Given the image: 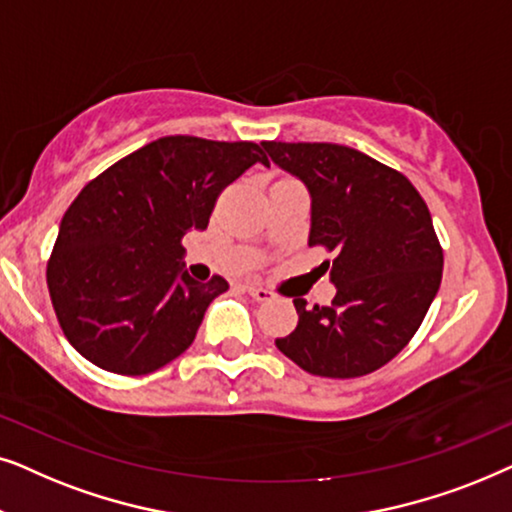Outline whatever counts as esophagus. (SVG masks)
Returning <instances> with one entry per match:
<instances>
[{"instance_id": "esophagus-1", "label": "esophagus", "mask_w": 512, "mask_h": 512, "mask_svg": "<svg viewBox=\"0 0 512 512\" xmlns=\"http://www.w3.org/2000/svg\"><path fill=\"white\" fill-rule=\"evenodd\" d=\"M243 290L248 292V295L255 299V302H267V299L274 297V292L267 290V288H262V285H257V283H245Z\"/></svg>"}]
</instances>
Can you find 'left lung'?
<instances>
[{
  "label": "left lung",
  "instance_id": "left-lung-1",
  "mask_svg": "<svg viewBox=\"0 0 512 512\" xmlns=\"http://www.w3.org/2000/svg\"><path fill=\"white\" fill-rule=\"evenodd\" d=\"M278 168L299 177L311 196L309 245L337 295L306 309L295 299L297 327L276 339L302 370L353 379L398 356L419 330L442 281V248L431 213L403 173L358 149L332 142H262Z\"/></svg>",
  "mask_w": 512,
  "mask_h": 512
}]
</instances>
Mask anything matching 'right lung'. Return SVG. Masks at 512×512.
<instances>
[{"label":"right lung","mask_w":512,"mask_h":512,"mask_svg":"<svg viewBox=\"0 0 512 512\" xmlns=\"http://www.w3.org/2000/svg\"><path fill=\"white\" fill-rule=\"evenodd\" d=\"M255 163V142L166 135L109 166L60 222L46 283L67 342L102 370L140 377L192 346L229 283L194 281L182 236L208 227L220 192Z\"/></svg>","instance_id":"obj_1"}]
</instances>
